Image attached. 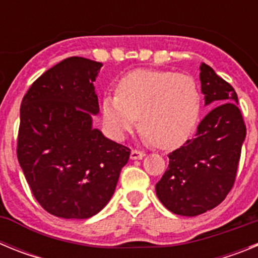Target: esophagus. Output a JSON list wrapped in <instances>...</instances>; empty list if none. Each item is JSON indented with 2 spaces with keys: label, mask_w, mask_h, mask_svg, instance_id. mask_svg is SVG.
<instances>
[{
  "label": "esophagus",
  "mask_w": 258,
  "mask_h": 258,
  "mask_svg": "<svg viewBox=\"0 0 258 258\" xmlns=\"http://www.w3.org/2000/svg\"><path fill=\"white\" fill-rule=\"evenodd\" d=\"M143 157H145V152L137 151V150H133V151L131 152L132 160H141V159H143Z\"/></svg>",
  "instance_id": "esophagus-1"
}]
</instances>
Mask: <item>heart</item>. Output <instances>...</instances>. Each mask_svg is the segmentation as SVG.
Returning a JSON list of instances; mask_svg holds the SVG:
<instances>
[{"label":"heart","mask_w":258,"mask_h":258,"mask_svg":"<svg viewBox=\"0 0 258 258\" xmlns=\"http://www.w3.org/2000/svg\"><path fill=\"white\" fill-rule=\"evenodd\" d=\"M200 108L195 80L170 71H134L118 83L117 94L102 101L103 121L112 136L125 137L140 117L146 140L163 150L177 149L190 138Z\"/></svg>","instance_id":"heart-1"}]
</instances>
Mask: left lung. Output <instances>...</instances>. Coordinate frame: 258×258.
<instances>
[{"label":"left lung","mask_w":258,"mask_h":258,"mask_svg":"<svg viewBox=\"0 0 258 258\" xmlns=\"http://www.w3.org/2000/svg\"><path fill=\"white\" fill-rule=\"evenodd\" d=\"M206 106L213 107L198 126L195 138L168 155L169 165L156 183L163 206L194 217L223 202L235 182L245 125L235 90L213 68L200 64Z\"/></svg>","instance_id":"8db88e82"}]
</instances>
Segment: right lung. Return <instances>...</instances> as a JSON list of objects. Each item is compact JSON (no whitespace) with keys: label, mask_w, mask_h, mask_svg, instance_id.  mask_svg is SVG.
Segmentation results:
<instances>
[{"label":"right lung","mask_w":258,"mask_h":258,"mask_svg":"<svg viewBox=\"0 0 258 258\" xmlns=\"http://www.w3.org/2000/svg\"><path fill=\"white\" fill-rule=\"evenodd\" d=\"M102 66L64 59L32 84L20 106L18 160L33 197L56 217L85 220L101 212L131 156L93 127Z\"/></svg>","instance_id":"add662e5"}]
</instances>
